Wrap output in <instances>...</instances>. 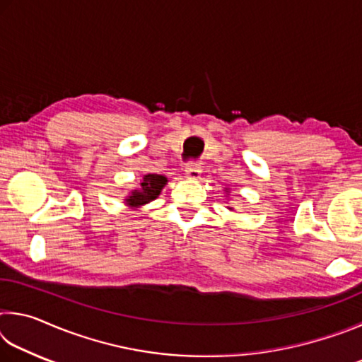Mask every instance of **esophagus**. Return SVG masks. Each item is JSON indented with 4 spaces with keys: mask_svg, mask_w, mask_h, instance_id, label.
<instances>
[{
    "mask_svg": "<svg viewBox=\"0 0 362 362\" xmlns=\"http://www.w3.org/2000/svg\"><path fill=\"white\" fill-rule=\"evenodd\" d=\"M185 175L188 179H198L201 175V164L199 163H189L185 168Z\"/></svg>",
    "mask_w": 362,
    "mask_h": 362,
    "instance_id": "esophagus-1",
    "label": "esophagus"
}]
</instances>
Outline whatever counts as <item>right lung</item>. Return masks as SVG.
Wrapping results in <instances>:
<instances>
[{"label":"right lung","instance_id":"obj_1","mask_svg":"<svg viewBox=\"0 0 362 362\" xmlns=\"http://www.w3.org/2000/svg\"><path fill=\"white\" fill-rule=\"evenodd\" d=\"M168 179L164 175L158 174H148L144 177V182L140 183V189H134L132 194L127 198V204L129 206H140L150 201L156 199L159 193H161L163 187L166 185Z\"/></svg>","mask_w":362,"mask_h":362}]
</instances>
